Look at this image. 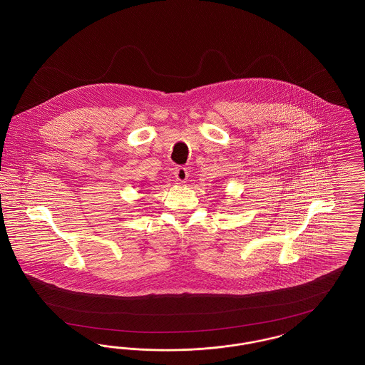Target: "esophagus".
Instances as JSON below:
<instances>
[{
	"instance_id": "esophagus-1",
	"label": "esophagus",
	"mask_w": 365,
	"mask_h": 365,
	"mask_svg": "<svg viewBox=\"0 0 365 365\" xmlns=\"http://www.w3.org/2000/svg\"><path fill=\"white\" fill-rule=\"evenodd\" d=\"M174 174L176 180H179L180 183H185L187 180V178H189V170L185 168V167H178L175 170Z\"/></svg>"
}]
</instances>
